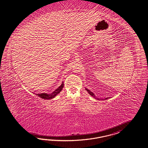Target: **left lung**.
<instances>
[{
    "label": "left lung",
    "mask_w": 148,
    "mask_h": 148,
    "mask_svg": "<svg viewBox=\"0 0 148 148\" xmlns=\"http://www.w3.org/2000/svg\"><path fill=\"white\" fill-rule=\"evenodd\" d=\"M85 89L87 91L88 93L90 94V95H91L92 97H93L94 99H95L96 100H107V99H110V98H111V97H106V98H105V99H99V98H98V97H97L96 96H95V95L94 94V93H93L92 92H91L89 89H88L87 88H85Z\"/></svg>",
    "instance_id": "obj_1"
}]
</instances>
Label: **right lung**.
<instances>
[{
	"label": "right lung",
	"instance_id": "add662e5",
	"mask_svg": "<svg viewBox=\"0 0 148 148\" xmlns=\"http://www.w3.org/2000/svg\"><path fill=\"white\" fill-rule=\"evenodd\" d=\"M63 88H64V82H62L60 86L51 94H47V93H40V94L34 93V94H36L37 96H39L41 99H43L45 100H51L54 98L58 94H59L61 91L62 90Z\"/></svg>",
	"mask_w": 148,
	"mask_h": 148
}]
</instances>
